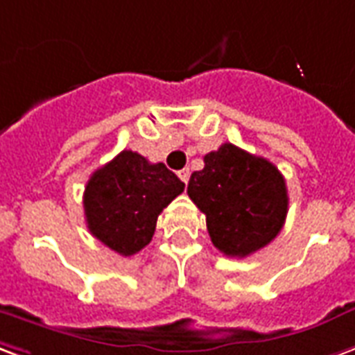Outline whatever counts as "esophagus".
<instances>
[{
    "label": "esophagus",
    "mask_w": 355,
    "mask_h": 355,
    "mask_svg": "<svg viewBox=\"0 0 355 355\" xmlns=\"http://www.w3.org/2000/svg\"><path fill=\"white\" fill-rule=\"evenodd\" d=\"M178 178H180L182 182H186V184H188V180H190V169L186 167V169L178 171Z\"/></svg>",
    "instance_id": "34e87169"
}]
</instances>
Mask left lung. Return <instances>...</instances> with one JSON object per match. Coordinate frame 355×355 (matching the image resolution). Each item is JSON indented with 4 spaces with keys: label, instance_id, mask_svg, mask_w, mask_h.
<instances>
[{
    "label": "left lung",
    "instance_id": "obj_1",
    "mask_svg": "<svg viewBox=\"0 0 355 355\" xmlns=\"http://www.w3.org/2000/svg\"><path fill=\"white\" fill-rule=\"evenodd\" d=\"M193 171L188 196L207 216L212 244L231 258H246L277 237L288 214L282 173L265 157L224 143Z\"/></svg>",
    "mask_w": 355,
    "mask_h": 355
}]
</instances>
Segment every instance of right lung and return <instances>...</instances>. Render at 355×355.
<instances>
[{"label": "right lung", "instance_id": "add662e5", "mask_svg": "<svg viewBox=\"0 0 355 355\" xmlns=\"http://www.w3.org/2000/svg\"><path fill=\"white\" fill-rule=\"evenodd\" d=\"M184 191V182L137 152L122 150L94 171L84 190L88 230L120 256H133L152 241L159 212Z\"/></svg>", "mask_w": 355, "mask_h": 355}]
</instances>
